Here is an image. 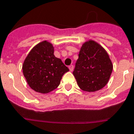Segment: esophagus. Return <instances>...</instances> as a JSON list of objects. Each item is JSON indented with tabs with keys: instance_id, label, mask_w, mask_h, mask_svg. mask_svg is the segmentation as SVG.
Instances as JSON below:
<instances>
[{
	"instance_id": "1",
	"label": "esophagus",
	"mask_w": 134,
	"mask_h": 134,
	"mask_svg": "<svg viewBox=\"0 0 134 134\" xmlns=\"http://www.w3.org/2000/svg\"><path fill=\"white\" fill-rule=\"evenodd\" d=\"M69 69H70V71H72V70H73V69H74V66H73V65H70V66H69Z\"/></svg>"
}]
</instances>
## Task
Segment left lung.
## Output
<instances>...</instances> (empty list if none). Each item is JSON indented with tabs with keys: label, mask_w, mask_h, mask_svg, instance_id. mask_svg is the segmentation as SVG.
I'll list each match as a JSON object with an SVG mask.
<instances>
[{
	"label": "left lung",
	"mask_w": 134,
	"mask_h": 134,
	"mask_svg": "<svg viewBox=\"0 0 134 134\" xmlns=\"http://www.w3.org/2000/svg\"><path fill=\"white\" fill-rule=\"evenodd\" d=\"M113 64L107 51L98 42L90 40L81 47L73 75L81 89L96 92L107 85Z\"/></svg>",
	"instance_id": "obj_1"
}]
</instances>
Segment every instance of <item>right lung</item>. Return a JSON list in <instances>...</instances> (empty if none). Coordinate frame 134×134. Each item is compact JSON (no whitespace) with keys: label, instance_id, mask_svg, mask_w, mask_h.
I'll return each instance as SVG.
<instances>
[{"label":"right lung","instance_id":"add662e5","mask_svg":"<svg viewBox=\"0 0 134 134\" xmlns=\"http://www.w3.org/2000/svg\"><path fill=\"white\" fill-rule=\"evenodd\" d=\"M68 71L61 59L54 55L53 44L46 40L31 50L23 64V75L30 88L42 94L56 89Z\"/></svg>","mask_w":134,"mask_h":134}]
</instances>
